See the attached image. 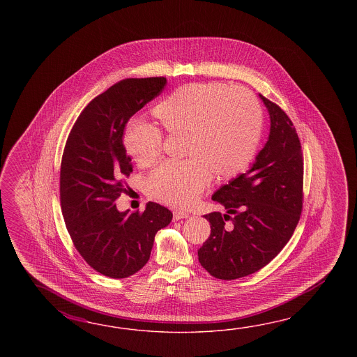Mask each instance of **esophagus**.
<instances>
[{
  "label": "esophagus",
  "mask_w": 357,
  "mask_h": 357,
  "mask_svg": "<svg viewBox=\"0 0 357 357\" xmlns=\"http://www.w3.org/2000/svg\"><path fill=\"white\" fill-rule=\"evenodd\" d=\"M183 218H189V213L182 212V211L174 212V220H183Z\"/></svg>",
  "instance_id": "obj_1"
}]
</instances>
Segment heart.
<instances>
[{"label":"heart","instance_id":"1","mask_svg":"<svg viewBox=\"0 0 357 357\" xmlns=\"http://www.w3.org/2000/svg\"><path fill=\"white\" fill-rule=\"evenodd\" d=\"M169 134H183L186 160H165L152 172L148 188L166 204L189 205L206 188L212 172L231 178L249 167L261 135V109L257 98L241 88L223 84L185 85L154 108ZM125 146L137 165L160 158V130L145 122L131 123Z\"/></svg>","mask_w":357,"mask_h":357}]
</instances>
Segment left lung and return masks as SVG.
I'll return each instance as SVG.
<instances>
[{"mask_svg":"<svg viewBox=\"0 0 357 357\" xmlns=\"http://www.w3.org/2000/svg\"><path fill=\"white\" fill-rule=\"evenodd\" d=\"M271 129L245 174L220 186L212 199L226 213L212 212L211 236L197 250L211 275L237 280L258 272L289 243L303 209V160L294 123L281 107L259 94Z\"/></svg>","mask_w":357,"mask_h":357,"instance_id":"8db88e82","label":"left lung"}]
</instances>
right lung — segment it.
I'll use <instances>...</instances> for the list:
<instances>
[{"instance_id":"1","label":"right lung","mask_w":357,"mask_h":357,"mask_svg":"<svg viewBox=\"0 0 357 357\" xmlns=\"http://www.w3.org/2000/svg\"><path fill=\"white\" fill-rule=\"evenodd\" d=\"M166 77L125 79L84 108L70 131L60 172L61 209L76 250L109 278L137 273L151 257L154 236L172 220L149 202L143 213L120 212L114 200L132 172L123 130L139 109L160 96Z\"/></svg>"}]
</instances>
